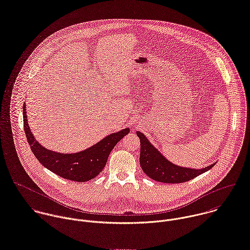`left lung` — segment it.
Wrapping results in <instances>:
<instances>
[{"label": "left lung", "mask_w": 250, "mask_h": 250, "mask_svg": "<svg viewBox=\"0 0 250 250\" xmlns=\"http://www.w3.org/2000/svg\"><path fill=\"white\" fill-rule=\"evenodd\" d=\"M140 139V157L139 163L143 172L152 180L165 184H182L188 182L197 176L209 171L215 164L203 169H190L180 167L166 159L146 138V136L137 131Z\"/></svg>", "instance_id": "8db88e82"}]
</instances>
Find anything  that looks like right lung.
I'll use <instances>...</instances> for the list:
<instances>
[{
	"instance_id": "obj_1",
	"label": "right lung",
	"mask_w": 250,
	"mask_h": 250,
	"mask_svg": "<svg viewBox=\"0 0 250 250\" xmlns=\"http://www.w3.org/2000/svg\"><path fill=\"white\" fill-rule=\"evenodd\" d=\"M25 106L23 103V126L31 151L45 168L65 180L84 183L94 179L104 169L113 148L129 132V128H125L112 133L84 151L72 154L54 152L35 140L27 123Z\"/></svg>"
}]
</instances>
